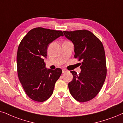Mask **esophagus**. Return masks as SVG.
Returning <instances> with one entry per match:
<instances>
[{"instance_id":"obj_1","label":"esophagus","mask_w":123,"mask_h":123,"mask_svg":"<svg viewBox=\"0 0 123 123\" xmlns=\"http://www.w3.org/2000/svg\"><path fill=\"white\" fill-rule=\"evenodd\" d=\"M67 71H68V70L66 69H65V68H62V73H66Z\"/></svg>"}]
</instances>
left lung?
Segmentation results:
<instances>
[{
	"label": "left lung",
	"instance_id": "1",
	"mask_svg": "<svg viewBox=\"0 0 123 123\" xmlns=\"http://www.w3.org/2000/svg\"><path fill=\"white\" fill-rule=\"evenodd\" d=\"M74 45V57L82 61L79 74L70 71L73 80L68 83L70 94L80 102L90 101L99 93L107 74L105 52L102 42L88 30L63 31Z\"/></svg>",
	"mask_w": 123,
	"mask_h": 123
}]
</instances>
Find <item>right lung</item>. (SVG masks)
Segmentation results:
<instances>
[{"mask_svg": "<svg viewBox=\"0 0 123 123\" xmlns=\"http://www.w3.org/2000/svg\"><path fill=\"white\" fill-rule=\"evenodd\" d=\"M62 31L37 27L27 32L19 44L17 54V73L26 94L37 102H44L52 96L62 70L45 68L49 44L60 37Z\"/></svg>", "mask_w": 123, "mask_h": 123, "instance_id": "1", "label": "right lung"}]
</instances>
